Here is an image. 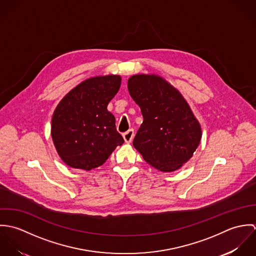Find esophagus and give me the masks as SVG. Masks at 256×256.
Wrapping results in <instances>:
<instances>
[{
  "label": "esophagus",
  "instance_id": "obj_1",
  "mask_svg": "<svg viewBox=\"0 0 256 256\" xmlns=\"http://www.w3.org/2000/svg\"><path fill=\"white\" fill-rule=\"evenodd\" d=\"M133 138H134V130H133V129H130V130H128L127 132H125V133L123 134V139H124V141H125L126 143H128V144L132 142Z\"/></svg>",
  "mask_w": 256,
  "mask_h": 256
}]
</instances>
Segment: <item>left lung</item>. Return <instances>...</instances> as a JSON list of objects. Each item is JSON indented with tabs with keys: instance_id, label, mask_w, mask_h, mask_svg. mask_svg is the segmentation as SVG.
<instances>
[{
	"instance_id": "obj_1",
	"label": "left lung",
	"mask_w": 256,
	"mask_h": 256,
	"mask_svg": "<svg viewBox=\"0 0 256 256\" xmlns=\"http://www.w3.org/2000/svg\"><path fill=\"white\" fill-rule=\"evenodd\" d=\"M128 90L143 123L133 146L154 168L170 172L190 160L200 143L201 126L182 94L156 74H134Z\"/></svg>"
}]
</instances>
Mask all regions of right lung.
Masks as SVG:
<instances>
[{
	"mask_svg": "<svg viewBox=\"0 0 256 256\" xmlns=\"http://www.w3.org/2000/svg\"><path fill=\"white\" fill-rule=\"evenodd\" d=\"M121 76L90 78L69 92L53 113L51 136L56 150L69 166L90 170L106 162L124 143L115 117L108 110L118 92Z\"/></svg>",
	"mask_w": 256,
	"mask_h": 256,
	"instance_id": "right-lung-1",
	"label": "right lung"
}]
</instances>
